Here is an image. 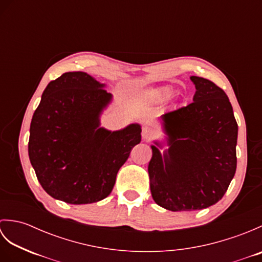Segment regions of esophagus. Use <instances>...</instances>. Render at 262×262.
Instances as JSON below:
<instances>
[{"label":"esophagus","mask_w":262,"mask_h":262,"mask_svg":"<svg viewBox=\"0 0 262 262\" xmlns=\"http://www.w3.org/2000/svg\"><path fill=\"white\" fill-rule=\"evenodd\" d=\"M155 134H157V132H155V129H154L153 127H151V126L143 127L142 136H143L144 140H146V141L152 140V138L155 136Z\"/></svg>","instance_id":"34e87169"}]
</instances>
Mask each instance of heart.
Listing matches in <instances>:
<instances>
[{
  "label": "heart",
  "mask_w": 262,
  "mask_h": 262,
  "mask_svg": "<svg viewBox=\"0 0 262 262\" xmlns=\"http://www.w3.org/2000/svg\"><path fill=\"white\" fill-rule=\"evenodd\" d=\"M170 94V91H168V90H165V91H159V92H157L155 93V99H158V100H161V99H163V98H165V97H168Z\"/></svg>",
  "instance_id": "b5f03b06"
}]
</instances>
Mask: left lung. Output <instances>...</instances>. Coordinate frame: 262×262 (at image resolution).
<instances>
[{"label": "left lung", "mask_w": 262, "mask_h": 262, "mask_svg": "<svg viewBox=\"0 0 262 262\" xmlns=\"http://www.w3.org/2000/svg\"><path fill=\"white\" fill-rule=\"evenodd\" d=\"M190 79L193 101L162 116L170 147L162 158L153 145L148 163L154 202L172 211L216 204L236 171L237 124L230 100L214 82Z\"/></svg>", "instance_id": "8db88e82"}]
</instances>
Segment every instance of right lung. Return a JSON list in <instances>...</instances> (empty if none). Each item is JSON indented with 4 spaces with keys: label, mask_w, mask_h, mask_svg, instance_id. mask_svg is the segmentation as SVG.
<instances>
[{
    "label": "right lung",
    "mask_w": 262,
    "mask_h": 262,
    "mask_svg": "<svg viewBox=\"0 0 262 262\" xmlns=\"http://www.w3.org/2000/svg\"><path fill=\"white\" fill-rule=\"evenodd\" d=\"M84 72H68L48 83L32 116L28 152L38 181L49 196L81 205L108 197L141 126L109 132L99 115L111 94Z\"/></svg>",
    "instance_id": "right-lung-1"
}]
</instances>
